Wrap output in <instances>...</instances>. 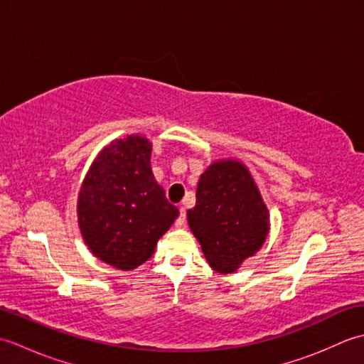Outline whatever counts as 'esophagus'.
Here are the masks:
<instances>
[{"instance_id":"obj_1","label":"esophagus","mask_w":364,"mask_h":364,"mask_svg":"<svg viewBox=\"0 0 364 364\" xmlns=\"http://www.w3.org/2000/svg\"><path fill=\"white\" fill-rule=\"evenodd\" d=\"M184 220H186V208L180 206V215H178V219L175 220L176 228H181L184 225Z\"/></svg>"}]
</instances>
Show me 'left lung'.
Returning <instances> with one entry per match:
<instances>
[{
	"instance_id": "obj_1",
	"label": "left lung",
	"mask_w": 364,
	"mask_h": 364,
	"mask_svg": "<svg viewBox=\"0 0 364 364\" xmlns=\"http://www.w3.org/2000/svg\"><path fill=\"white\" fill-rule=\"evenodd\" d=\"M196 198L188 222L205 258L215 272H236L269 233V211L249 168L235 159L213 162L200 176Z\"/></svg>"
}]
</instances>
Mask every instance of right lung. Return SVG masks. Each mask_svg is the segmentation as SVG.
Returning <instances> with one entry per match:
<instances>
[{
	"label": "right lung",
	"mask_w": 364,
	"mask_h": 364,
	"mask_svg": "<svg viewBox=\"0 0 364 364\" xmlns=\"http://www.w3.org/2000/svg\"><path fill=\"white\" fill-rule=\"evenodd\" d=\"M149 139H115L98 153L78 196L84 242L98 259L131 270L154 253L159 237L178 218L154 180Z\"/></svg>",
	"instance_id": "1"
}]
</instances>
